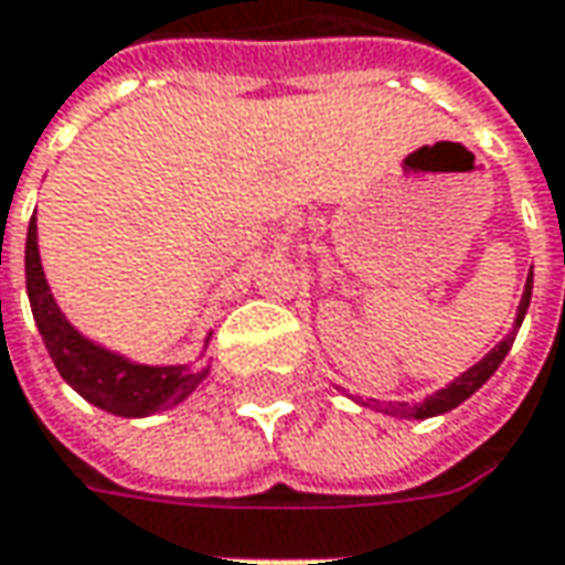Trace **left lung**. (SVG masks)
<instances>
[{
	"instance_id": "obj_1",
	"label": "left lung",
	"mask_w": 565,
	"mask_h": 565,
	"mask_svg": "<svg viewBox=\"0 0 565 565\" xmlns=\"http://www.w3.org/2000/svg\"><path fill=\"white\" fill-rule=\"evenodd\" d=\"M529 305H532V273H529V279H525V292H522V301H519V315H515V327H512V333L500 345H493L484 359L478 361V364H471L462 377H456L449 386L444 390H437L434 396H427L424 402H415V405H408V402H393V405H386V408H377V412H386V415H399V418H434V415H444L449 408H456V405H462V402L471 396V393H478L490 377H493V371L503 364L507 359V352L512 349V342H515V333H519V327H522V320H525V311H529Z\"/></svg>"
}]
</instances>
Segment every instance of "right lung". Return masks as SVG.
Returning <instances> with one entry per match:
<instances>
[{
  "instance_id": "obj_1",
  "label": "right lung",
  "mask_w": 565,
  "mask_h": 565,
  "mask_svg": "<svg viewBox=\"0 0 565 565\" xmlns=\"http://www.w3.org/2000/svg\"><path fill=\"white\" fill-rule=\"evenodd\" d=\"M24 273H28V298H31L33 320L43 337V345H46L50 359L55 361L62 380L68 386H75L90 405L121 415V418H143V415L163 412L169 405L188 399L198 390V383L206 377V367L194 371L188 364H138V361H128L125 355H116L87 337H81L58 311L53 292H50V282L43 276L33 216L28 226Z\"/></svg>"
}]
</instances>
